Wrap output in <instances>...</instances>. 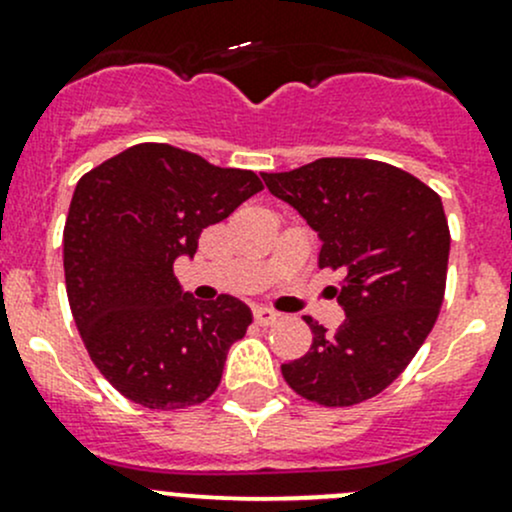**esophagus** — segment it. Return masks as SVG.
Here are the masks:
<instances>
[{
    "instance_id": "obj_1",
    "label": "esophagus",
    "mask_w": 512,
    "mask_h": 512,
    "mask_svg": "<svg viewBox=\"0 0 512 512\" xmlns=\"http://www.w3.org/2000/svg\"><path fill=\"white\" fill-rule=\"evenodd\" d=\"M277 319H279L277 311L265 309V306H257V309H255V324L270 326V324H274V321H277Z\"/></svg>"
}]
</instances>
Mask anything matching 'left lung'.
Wrapping results in <instances>:
<instances>
[{
  "label": "left lung",
  "mask_w": 512,
  "mask_h": 512,
  "mask_svg": "<svg viewBox=\"0 0 512 512\" xmlns=\"http://www.w3.org/2000/svg\"><path fill=\"white\" fill-rule=\"evenodd\" d=\"M262 179L319 233L321 270L343 272L333 294L346 321L326 331L304 316L314 341L282 365L284 380L324 407L380 395L410 365L444 301L451 235L439 193L385 161L348 157Z\"/></svg>",
  "instance_id": "1"
}]
</instances>
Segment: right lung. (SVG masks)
Segmentation results:
<instances>
[{
    "mask_svg": "<svg viewBox=\"0 0 512 512\" xmlns=\"http://www.w3.org/2000/svg\"><path fill=\"white\" fill-rule=\"evenodd\" d=\"M257 191L255 171L157 142L134 144L78 181L63 228L68 304L95 368L127 400L184 410L218 390L252 314L230 294L181 292L174 262L193 257L203 228Z\"/></svg>",
    "mask_w": 512,
    "mask_h": 512,
    "instance_id": "add662e5",
    "label": "right lung"
}]
</instances>
